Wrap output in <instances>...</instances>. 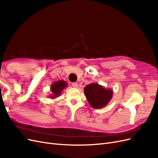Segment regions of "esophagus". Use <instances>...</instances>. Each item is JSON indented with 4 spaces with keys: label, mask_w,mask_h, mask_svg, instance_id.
<instances>
[{
    "label": "esophagus",
    "mask_w": 158,
    "mask_h": 158,
    "mask_svg": "<svg viewBox=\"0 0 158 158\" xmlns=\"http://www.w3.org/2000/svg\"><path fill=\"white\" fill-rule=\"evenodd\" d=\"M72 85H73V88H78V84L76 82H73V83H72Z\"/></svg>",
    "instance_id": "34e87169"
}]
</instances>
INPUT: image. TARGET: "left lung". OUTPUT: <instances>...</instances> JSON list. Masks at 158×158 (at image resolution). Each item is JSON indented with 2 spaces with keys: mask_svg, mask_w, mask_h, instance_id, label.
<instances>
[{
  "mask_svg": "<svg viewBox=\"0 0 158 158\" xmlns=\"http://www.w3.org/2000/svg\"><path fill=\"white\" fill-rule=\"evenodd\" d=\"M85 95L90 106L95 109L106 106L111 100L113 91L106 89L98 84H90L84 88Z\"/></svg>",
  "mask_w": 158,
  "mask_h": 158,
  "instance_id": "1",
  "label": "left lung"
}]
</instances>
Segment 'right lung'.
<instances>
[{
  "instance_id": "right-lung-1",
  "label": "right lung",
  "mask_w": 158,
  "mask_h": 158,
  "mask_svg": "<svg viewBox=\"0 0 158 158\" xmlns=\"http://www.w3.org/2000/svg\"><path fill=\"white\" fill-rule=\"evenodd\" d=\"M66 86H67V84H66V82H64L63 80L57 81V82H54L51 87V92H52V94H53V95L51 97L54 98L59 96L62 91H63V89Z\"/></svg>"
}]
</instances>
